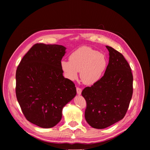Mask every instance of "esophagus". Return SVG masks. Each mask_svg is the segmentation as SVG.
<instances>
[{"label":"esophagus","mask_w":150,"mask_h":150,"mask_svg":"<svg viewBox=\"0 0 150 150\" xmlns=\"http://www.w3.org/2000/svg\"><path fill=\"white\" fill-rule=\"evenodd\" d=\"M76 91H77V93H78V95H80L81 94V92H82V89L79 87L76 88Z\"/></svg>","instance_id":"1"}]
</instances>
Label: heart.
<instances>
[{
  "instance_id": "obj_1",
  "label": "heart",
  "mask_w": 150,
  "mask_h": 150,
  "mask_svg": "<svg viewBox=\"0 0 150 150\" xmlns=\"http://www.w3.org/2000/svg\"><path fill=\"white\" fill-rule=\"evenodd\" d=\"M69 60L62 61L61 63L65 76L73 81L78 78V72H80L81 81L87 85L99 81L107 66L104 54L87 46L81 47L72 52Z\"/></svg>"
}]
</instances>
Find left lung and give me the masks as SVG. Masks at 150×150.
Listing matches in <instances>:
<instances>
[{
    "instance_id": "left-lung-1",
    "label": "left lung",
    "mask_w": 150,
    "mask_h": 150,
    "mask_svg": "<svg viewBox=\"0 0 150 150\" xmlns=\"http://www.w3.org/2000/svg\"><path fill=\"white\" fill-rule=\"evenodd\" d=\"M106 47L110 59L104 76L81 93L86 101L85 119L96 129L106 128L123 118L133 90V78L128 62L122 54Z\"/></svg>"
}]
</instances>
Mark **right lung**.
I'll list each match as a JSON object with an SVG mask.
<instances>
[{
	"instance_id": "obj_1",
	"label": "right lung",
	"mask_w": 150,
	"mask_h": 150,
	"mask_svg": "<svg viewBox=\"0 0 150 150\" xmlns=\"http://www.w3.org/2000/svg\"><path fill=\"white\" fill-rule=\"evenodd\" d=\"M66 47L35 44L22 59L16 71V93L29 122L44 128L56 126L62 108L76 94L74 83L64 78L61 63Z\"/></svg>"
}]
</instances>
